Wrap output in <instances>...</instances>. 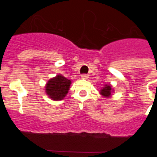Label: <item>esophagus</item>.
<instances>
[{
	"instance_id": "34e87169",
	"label": "esophagus",
	"mask_w": 157,
	"mask_h": 157,
	"mask_svg": "<svg viewBox=\"0 0 157 157\" xmlns=\"http://www.w3.org/2000/svg\"><path fill=\"white\" fill-rule=\"evenodd\" d=\"M81 78H83V79H87V78H89V75L86 74H82L81 75Z\"/></svg>"
}]
</instances>
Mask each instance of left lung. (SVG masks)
I'll return each mask as SVG.
<instances>
[{"label": "left lung", "mask_w": 157, "mask_h": 157, "mask_svg": "<svg viewBox=\"0 0 157 157\" xmlns=\"http://www.w3.org/2000/svg\"><path fill=\"white\" fill-rule=\"evenodd\" d=\"M112 92V86L110 85H106L105 88H103L101 90V94L105 97H109Z\"/></svg>", "instance_id": "left-lung-1"}]
</instances>
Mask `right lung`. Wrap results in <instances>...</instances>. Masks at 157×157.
Listing matches in <instances>:
<instances>
[{
	"label": "right lung",
	"instance_id": "add662e5",
	"mask_svg": "<svg viewBox=\"0 0 157 157\" xmlns=\"http://www.w3.org/2000/svg\"><path fill=\"white\" fill-rule=\"evenodd\" d=\"M71 81L58 75L47 82L45 92L52 100H62L68 92Z\"/></svg>",
	"mask_w": 157,
	"mask_h": 157
}]
</instances>
